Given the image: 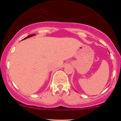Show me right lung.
Instances as JSON below:
<instances>
[{"label": "right lung", "mask_w": 121, "mask_h": 121, "mask_svg": "<svg viewBox=\"0 0 121 121\" xmlns=\"http://www.w3.org/2000/svg\"><path fill=\"white\" fill-rule=\"evenodd\" d=\"M35 35V34H32V35H30L28 36H27L26 37H25L24 39H23V40H24V39H26L28 38V37H32V36H34Z\"/></svg>", "instance_id": "1"}]
</instances>
